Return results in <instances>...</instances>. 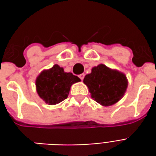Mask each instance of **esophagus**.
I'll list each match as a JSON object with an SVG mask.
<instances>
[{
    "label": "esophagus",
    "instance_id": "34e87169",
    "mask_svg": "<svg viewBox=\"0 0 156 156\" xmlns=\"http://www.w3.org/2000/svg\"><path fill=\"white\" fill-rule=\"evenodd\" d=\"M84 73H82V74H80V75H78V77H79V78H80V79H81V80H83V78H84Z\"/></svg>",
    "mask_w": 156,
    "mask_h": 156
}]
</instances>
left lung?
Wrapping results in <instances>:
<instances>
[{"mask_svg": "<svg viewBox=\"0 0 156 156\" xmlns=\"http://www.w3.org/2000/svg\"><path fill=\"white\" fill-rule=\"evenodd\" d=\"M83 83L88 86L92 98L104 106L117 103L124 96L128 86L125 75L104 64L93 68L91 73L85 76Z\"/></svg>", "mask_w": 156, "mask_h": 156, "instance_id": "1", "label": "left lung"}]
</instances>
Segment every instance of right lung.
<instances>
[{
    "mask_svg": "<svg viewBox=\"0 0 156 156\" xmlns=\"http://www.w3.org/2000/svg\"><path fill=\"white\" fill-rule=\"evenodd\" d=\"M80 78L71 73H65L63 68L54 65L51 69L41 72L37 80V91L48 105H57L68 98L72 84Z\"/></svg>",
    "mask_w": 156,
    "mask_h": 156,
    "instance_id": "1",
    "label": "right lung"
}]
</instances>
